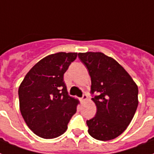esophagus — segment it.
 Wrapping results in <instances>:
<instances>
[{"label":"esophagus","instance_id":"34e87169","mask_svg":"<svg viewBox=\"0 0 154 154\" xmlns=\"http://www.w3.org/2000/svg\"><path fill=\"white\" fill-rule=\"evenodd\" d=\"M87 99H88V97H87V96H86L85 94H84L83 97H82V98H81V100H82V101H85L86 100H87Z\"/></svg>","mask_w":154,"mask_h":154}]
</instances>
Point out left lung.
I'll return each instance as SVG.
<instances>
[{
  "instance_id": "8db88e82",
  "label": "left lung",
  "mask_w": 154,
  "mask_h": 154,
  "mask_svg": "<svg viewBox=\"0 0 154 154\" xmlns=\"http://www.w3.org/2000/svg\"><path fill=\"white\" fill-rule=\"evenodd\" d=\"M91 77L92 98L97 115L87 120L88 132L95 139L109 141L119 136L131 123L138 104V88L118 62L101 52L79 53Z\"/></svg>"
}]
</instances>
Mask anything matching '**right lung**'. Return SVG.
I'll return each instance as SVG.
<instances>
[{
    "label": "right lung",
    "instance_id": "right-lung-1",
    "mask_svg": "<svg viewBox=\"0 0 154 154\" xmlns=\"http://www.w3.org/2000/svg\"><path fill=\"white\" fill-rule=\"evenodd\" d=\"M77 53L57 52L43 57L26 74L19 87L20 110L34 134L51 139L67 130L77 112V99L69 96L63 76Z\"/></svg>",
    "mask_w": 154,
    "mask_h": 154
}]
</instances>
